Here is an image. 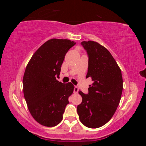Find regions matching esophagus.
<instances>
[{"label": "esophagus", "instance_id": "esophagus-1", "mask_svg": "<svg viewBox=\"0 0 146 146\" xmlns=\"http://www.w3.org/2000/svg\"><path fill=\"white\" fill-rule=\"evenodd\" d=\"M78 91V88L77 86H75V88H74V93H77Z\"/></svg>", "mask_w": 146, "mask_h": 146}]
</instances>
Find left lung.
Returning <instances> with one entry per match:
<instances>
[{"instance_id": "1", "label": "left lung", "mask_w": 146, "mask_h": 146, "mask_svg": "<svg viewBox=\"0 0 146 146\" xmlns=\"http://www.w3.org/2000/svg\"><path fill=\"white\" fill-rule=\"evenodd\" d=\"M88 55L86 78L93 82L88 94L81 91L82 101L77 106L79 119L85 126L98 128L110 121L120 103L123 90L122 73L107 49L96 42H81Z\"/></svg>"}]
</instances>
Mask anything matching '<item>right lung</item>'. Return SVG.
Listing matches in <instances>:
<instances>
[{
    "label": "right lung",
    "instance_id": "add662e5",
    "mask_svg": "<svg viewBox=\"0 0 146 146\" xmlns=\"http://www.w3.org/2000/svg\"><path fill=\"white\" fill-rule=\"evenodd\" d=\"M68 39L52 38L42 44L32 56L23 77V91L31 115L47 127L58 125L63 118L74 85L56 80L66 54L74 45Z\"/></svg>",
    "mask_w": 146,
    "mask_h": 146
}]
</instances>
